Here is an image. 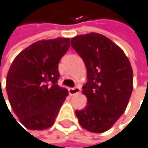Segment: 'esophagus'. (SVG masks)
Wrapping results in <instances>:
<instances>
[{"label": "esophagus", "mask_w": 148, "mask_h": 148, "mask_svg": "<svg viewBox=\"0 0 148 148\" xmlns=\"http://www.w3.org/2000/svg\"><path fill=\"white\" fill-rule=\"evenodd\" d=\"M81 92V89L79 87H75V88H69L68 89V92L70 95H75Z\"/></svg>", "instance_id": "34e87169"}]
</instances>
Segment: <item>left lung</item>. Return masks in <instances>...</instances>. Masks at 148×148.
Listing matches in <instances>:
<instances>
[{"instance_id":"left-lung-1","label":"left lung","mask_w":148,"mask_h":148,"mask_svg":"<svg viewBox=\"0 0 148 148\" xmlns=\"http://www.w3.org/2000/svg\"><path fill=\"white\" fill-rule=\"evenodd\" d=\"M71 46L83 58L87 83L83 92L85 109L75 110L79 124L90 132L109 130L120 118L133 90V71L129 58L113 41L99 33L78 35Z\"/></svg>"}]
</instances>
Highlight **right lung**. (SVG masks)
Wrapping results in <instances>:
<instances>
[{
	"mask_svg": "<svg viewBox=\"0 0 148 148\" xmlns=\"http://www.w3.org/2000/svg\"><path fill=\"white\" fill-rule=\"evenodd\" d=\"M70 38L35 42L19 53L9 69L6 91L14 113L26 129L44 130L55 123L68 91L57 84L58 64Z\"/></svg>",
	"mask_w": 148,
	"mask_h": 148,
	"instance_id": "right-lung-1",
	"label": "right lung"
}]
</instances>
